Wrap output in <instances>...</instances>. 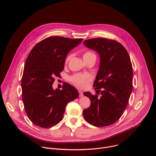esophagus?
I'll return each mask as SVG.
<instances>
[{
  "label": "esophagus",
  "mask_w": 156,
  "mask_h": 156,
  "mask_svg": "<svg viewBox=\"0 0 156 156\" xmlns=\"http://www.w3.org/2000/svg\"><path fill=\"white\" fill-rule=\"evenodd\" d=\"M79 96L80 97H83V93L81 91H79Z\"/></svg>",
  "instance_id": "1"
}]
</instances>
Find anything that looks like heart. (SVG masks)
Wrapping results in <instances>:
<instances>
[{"label":"heart","mask_w":156,"mask_h":156,"mask_svg":"<svg viewBox=\"0 0 156 156\" xmlns=\"http://www.w3.org/2000/svg\"><path fill=\"white\" fill-rule=\"evenodd\" d=\"M72 57V54H70L66 56L65 58V63H67L71 59ZM83 59L84 62L86 60L92 58H96V55L95 53H94L93 51H86L83 55ZM92 78L91 77L88 75H84V74H76L73 76H72L70 78V81L75 85L76 87L79 88H82L84 89L87 87L89 83H90L91 81Z\"/></svg>","instance_id":"b5f03b06"}]
</instances>
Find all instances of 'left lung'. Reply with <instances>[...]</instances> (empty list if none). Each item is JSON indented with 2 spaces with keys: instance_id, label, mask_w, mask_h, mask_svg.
Returning <instances> with one entry per match:
<instances>
[{
  "instance_id": "1",
  "label": "left lung",
  "mask_w": 156,
  "mask_h": 156,
  "mask_svg": "<svg viewBox=\"0 0 156 156\" xmlns=\"http://www.w3.org/2000/svg\"><path fill=\"white\" fill-rule=\"evenodd\" d=\"M83 44L100 56L93 87L102 95L99 98L90 92L83 93L91 101L90 107L83 110V117L93 126H108L119 120L127 106L133 90L131 60L126 49L114 40L93 38L85 40Z\"/></svg>"
}]
</instances>
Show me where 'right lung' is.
Instances as JSON below:
<instances>
[{
  "instance_id": "right-lung-1",
  "label": "right lung",
  "mask_w": 156,
  "mask_h": 156,
  "mask_svg": "<svg viewBox=\"0 0 156 156\" xmlns=\"http://www.w3.org/2000/svg\"><path fill=\"white\" fill-rule=\"evenodd\" d=\"M83 39L49 37L38 42L30 52L21 80L22 99L30 120L42 128H51L63 117L66 104L79 93L73 86L65 83L62 90H54L55 76L64 69L66 55Z\"/></svg>"
}]
</instances>
